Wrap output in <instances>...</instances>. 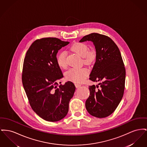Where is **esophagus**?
Listing matches in <instances>:
<instances>
[{
  "mask_svg": "<svg viewBox=\"0 0 147 147\" xmlns=\"http://www.w3.org/2000/svg\"><path fill=\"white\" fill-rule=\"evenodd\" d=\"M75 86H76V88H79V87H80V86H81L82 85H81V84H78V83H76V84H75Z\"/></svg>",
  "mask_w": 147,
  "mask_h": 147,
  "instance_id": "34e87169",
  "label": "esophagus"
}]
</instances>
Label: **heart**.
<instances>
[{
    "label": "heart",
    "mask_w": 147,
    "mask_h": 147,
    "mask_svg": "<svg viewBox=\"0 0 147 147\" xmlns=\"http://www.w3.org/2000/svg\"><path fill=\"white\" fill-rule=\"evenodd\" d=\"M71 50L82 57L83 61L86 64H90L95 61L96 53L94 49H88V47L83 43H76L71 47ZM57 63L59 66L66 68L67 63L66 61V53L61 52L58 55ZM88 74V70L86 68H72L65 73L67 79L74 83H81L83 82Z\"/></svg>",
    "instance_id": "1"
}]
</instances>
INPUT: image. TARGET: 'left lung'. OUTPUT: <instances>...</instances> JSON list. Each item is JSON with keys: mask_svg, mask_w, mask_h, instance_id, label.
<instances>
[{"mask_svg": "<svg viewBox=\"0 0 147 147\" xmlns=\"http://www.w3.org/2000/svg\"><path fill=\"white\" fill-rule=\"evenodd\" d=\"M87 40L93 43L96 53L89 79L99 83L98 89L94 85L89 86L90 95L86 107L90 115L105 118L114 112L123 98L125 69L118 47L109 37L93 33L83 36L79 42Z\"/></svg>", "mask_w": 147, "mask_h": 147, "instance_id": "left-lung-1", "label": "left lung"}]
</instances>
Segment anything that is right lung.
Instances as JSON below:
<instances>
[{
	"label": "right lung",
	"instance_id": "add662e5",
	"mask_svg": "<svg viewBox=\"0 0 147 147\" xmlns=\"http://www.w3.org/2000/svg\"><path fill=\"white\" fill-rule=\"evenodd\" d=\"M69 43L56 38L37 39L24 60L22 83L29 102L37 115L48 121H60L67 115L76 90L71 82L59 86L57 83L63 75L57 54Z\"/></svg>",
	"mask_w": 147,
	"mask_h": 147
}]
</instances>
